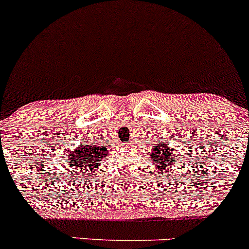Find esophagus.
Masks as SVG:
<instances>
[{
	"instance_id": "esophagus-1",
	"label": "esophagus",
	"mask_w": 249,
	"mask_h": 249,
	"mask_svg": "<svg viewBox=\"0 0 249 249\" xmlns=\"http://www.w3.org/2000/svg\"><path fill=\"white\" fill-rule=\"evenodd\" d=\"M131 146H133V145H131V142H126V144H125V147H126L127 150L128 148H131Z\"/></svg>"
}]
</instances>
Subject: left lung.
<instances>
[{
	"mask_svg": "<svg viewBox=\"0 0 249 249\" xmlns=\"http://www.w3.org/2000/svg\"><path fill=\"white\" fill-rule=\"evenodd\" d=\"M167 144L168 142H164V139H160L158 144H156L151 148L150 158L151 161L156 165L157 171L164 172V170H167L170 166H174V164H177V160H178V159H176L177 154H174L173 151L168 148Z\"/></svg>",
	"mask_w": 249,
	"mask_h": 249,
	"instance_id": "obj_1",
	"label": "left lung"
}]
</instances>
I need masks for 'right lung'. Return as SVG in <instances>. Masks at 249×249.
Listing matches in <instances>:
<instances>
[{
	"label": "right lung",
	"instance_id": "right-lung-1",
	"mask_svg": "<svg viewBox=\"0 0 249 249\" xmlns=\"http://www.w3.org/2000/svg\"><path fill=\"white\" fill-rule=\"evenodd\" d=\"M107 147L82 142L72 148L68 156V165L71 173H84L90 170H97L103 159L107 158ZM78 174V176H81Z\"/></svg>",
	"mask_w": 249,
	"mask_h": 249
}]
</instances>
